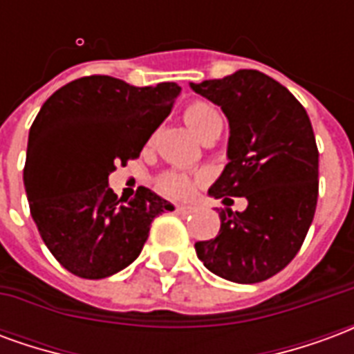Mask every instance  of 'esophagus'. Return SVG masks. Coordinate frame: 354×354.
Returning a JSON list of instances; mask_svg holds the SVG:
<instances>
[{
	"mask_svg": "<svg viewBox=\"0 0 354 354\" xmlns=\"http://www.w3.org/2000/svg\"><path fill=\"white\" fill-rule=\"evenodd\" d=\"M193 210H195L193 207H184V205H178L176 207V212H180V214H192Z\"/></svg>",
	"mask_w": 354,
	"mask_h": 354,
	"instance_id": "1",
	"label": "esophagus"
}]
</instances>
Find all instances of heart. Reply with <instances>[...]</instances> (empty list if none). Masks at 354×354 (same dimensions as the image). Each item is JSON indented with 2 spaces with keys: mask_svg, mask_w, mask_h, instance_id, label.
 <instances>
[{
  "mask_svg": "<svg viewBox=\"0 0 354 354\" xmlns=\"http://www.w3.org/2000/svg\"><path fill=\"white\" fill-rule=\"evenodd\" d=\"M184 119L187 127L192 129L201 140L205 138L207 134L222 127V117L216 111L212 106H208L205 102H195L192 106H187L184 111ZM159 192L174 197V199H184L187 197L193 189V182L184 174H176V172H169L165 176L159 178L157 182Z\"/></svg>",
  "mask_w": 354,
  "mask_h": 354,
  "instance_id": "b5f03b06",
  "label": "heart"
}]
</instances>
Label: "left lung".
Segmentation results:
<instances>
[{
  "label": "left lung",
  "instance_id": "8db88e82",
  "mask_svg": "<svg viewBox=\"0 0 354 354\" xmlns=\"http://www.w3.org/2000/svg\"><path fill=\"white\" fill-rule=\"evenodd\" d=\"M230 121L227 165L208 195L248 207L220 210V233L195 243L208 271L254 284L294 260L317 208L319 149L305 108L288 88L258 70L189 83Z\"/></svg>",
  "mask_w": 354,
  "mask_h": 354
}]
</instances>
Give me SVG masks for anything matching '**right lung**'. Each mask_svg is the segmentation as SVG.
I'll use <instances>...</instances> for the list:
<instances>
[{
  "instance_id": "1",
  "label": "right lung",
  "mask_w": 354,
  "mask_h": 354,
  "mask_svg": "<svg viewBox=\"0 0 354 354\" xmlns=\"http://www.w3.org/2000/svg\"><path fill=\"white\" fill-rule=\"evenodd\" d=\"M180 93L176 83L134 87L91 75L41 106L28 136L24 187L43 243L70 273H119L140 256L153 218L174 210L147 187L117 199L108 178L115 165L138 157Z\"/></svg>"
}]
</instances>
